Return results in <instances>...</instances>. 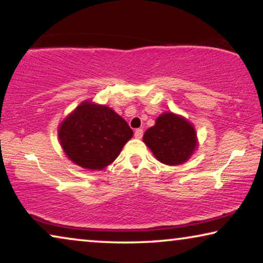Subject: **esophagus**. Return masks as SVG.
Instances as JSON below:
<instances>
[{"instance_id": "esophagus-1", "label": "esophagus", "mask_w": 263, "mask_h": 263, "mask_svg": "<svg viewBox=\"0 0 263 263\" xmlns=\"http://www.w3.org/2000/svg\"><path fill=\"white\" fill-rule=\"evenodd\" d=\"M143 130H142V128H137V130L135 131V137H136V138H138V139H140V138H142V137H143Z\"/></svg>"}]
</instances>
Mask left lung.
<instances>
[{"mask_svg": "<svg viewBox=\"0 0 263 263\" xmlns=\"http://www.w3.org/2000/svg\"><path fill=\"white\" fill-rule=\"evenodd\" d=\"M143 142L155 158L165 165H181L198 147L194 125L181 115L164 112L144 133Z\"/></svg>", "mask_w": 263, "mask_h": 263, "instance_id": "1", "label": "left lung"}]
</instances>
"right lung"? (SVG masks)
Returning <instances> with one entry per match:
<instances>
[{"instance_id": "add662e5", "label": "right lung", "mask_w": 263, "mask_h": 263, "mask_svg": "<svg viewBox=\"0 0 263 263\" xmlns=\"http://www.w3.org/2000/svg\"><path fill=\"white\" fill-rule=\"evenodd\" d=\"M132 136L118 113L91 100L80 103L58 127L65 155L87 170H103L112 164Z\"/></svg>"}]
</instances>
